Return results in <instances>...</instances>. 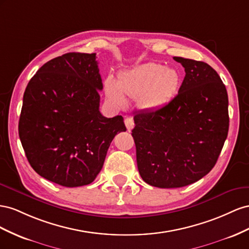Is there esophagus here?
Listing matches in <instances>:
<instances>
[{"label":"esophagus","mask_w":249,"mask_h":249,"mask_svg":"<svg viewBox=\"0 0 249 249\" xmlns=\"http://www.w3.org/2000/svg\"><path fill=\"white\" fill-rule=\"evenodd\" d=\"M125 125H126V128H127V130L130 131V130L133 128V127H134V122H133L132 118H130V117H127V118L125 119Z\"/></svg>","instance_id":"esophagus-1"}]
</instances>
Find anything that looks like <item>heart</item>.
Returning <instances> with one entry per match:
<instances>
[{
  "mask_svg": "<svg viewBox=\"0 0 249 249\" xmlns=\"http://www.w3.org/2000/svg\"><path fill=\"white\" fill-rule=\"evenodd\" d=\"M180 77L176 70L160 63L149 62L120 75L119 83L107 77L104 83L105 94L118 106H125V95L138 99L146 109H155L168 103L176 94Z\"/></svg>",
  "mask_w": 249,
  "mask_h": 249,
  "instance_id": "heart-1",
  "label": "heart"
}]
</instances>
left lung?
<instances>
[{
	"label": "left lung",
	"instance_id": "obj_1",
	"mask_svg": "<svg viewBox=\"0 0 249 249\" xmlns=\"http://www.w3.org/2000/svg\"><path fill=\"white\" fill-rule=\"evenodd\" d=\"M186 76L178 94L160 108L134 115L132 137L142 178L153 187L181 188L216 165L230 126L225 85L208 63L173 57Z\"/></svg>",
	"mask_w": 249,
	"mask_h": 249
}]
</instances>
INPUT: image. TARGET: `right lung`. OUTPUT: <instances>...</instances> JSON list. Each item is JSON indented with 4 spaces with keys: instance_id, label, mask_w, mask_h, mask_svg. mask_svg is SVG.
<instances>
[{
    "instance_id": "1",
    "label": "right lung",
    "mask_w": 249,
    "mask_h": 249,
    "mask_svg": "<svg viewBox=\"0 0 249 249\" xmlns=\"http://www.w3.org/2000/svg\"><path fill=\"white\" fill-rule=\"evenodd\" d=\"M103 89L96 53H67L45 63L28 83L18 122L27 160L44 178L68 188L93 182L122 116L99 110Z\"/></svg>"
}]
</instances>
